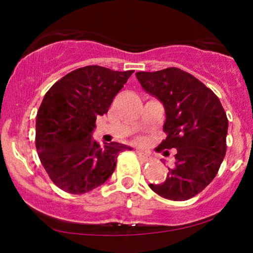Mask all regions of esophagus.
I'll list each match as a JSON object with an SVG mask.
<instances>
[{"label":"esophagus","mask_w":253,"mask_h":253,"mask_svg":"<svg viewBox=\"0 0 253 253\" xmlns=\"http://www.w3.org/2000/svg\"><path fill=\"white\" fill-rule=\"evenodd\" d=\"M136 154H137V156H138L139 158H141L142 161H144V162H145V161H148V160H149L148 155L144 154V152L141 151V150H137V151H136Z\"/></svg>","instance_id":"obj_1"}]
</instances>
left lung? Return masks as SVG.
I'll list each match as a JSON object with an SVG mask.
<instances>
[{
	"label": "left lung",
	"mask_w": 253,
	"mask_h": 253,
	"mask_svg": "<svg viewBox=\"0 0 253 253\" xmlns=\"http://www.w3.org/2000/svg\"><path fill=\"white\" fill-rule=\"evenodd\" d=\"M136 77L164 107L167 138L158 148L177 150L164 182L149 186L170 201L192 198L212 182L225 156L229 122L222 103L212 90L178 68L138 71Z\"/></svg>",
	"instance_id": "obj_1"
}]
</instances>
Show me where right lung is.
Returning a JSON list of instances; mask_svg holds the SVG:
<instances>
[{
  "label": "right lung",
  "mask_w": 253,
  "mask_h": 253,
  "mask_svg": "<svg viewBox=\"0 0 253 253\" xmlns=\"http://www.w3.org/2000/svg\"><path fill=\"white\" fill-rule=\"evenodd\" d=\"M133 70L88 65L71 71L45 93L36 116V149L55 185L81 195L104 184L116 168L117 142L101 146L92 139L96 118L107 114Z\"/></svg>",
  "instance_id": "1"
}]
</instances>
